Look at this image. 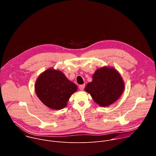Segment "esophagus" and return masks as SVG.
Returning <instances> with one entry per match:
<instances>
[{"label": "esophagus", "instance_id": "obj_1", "mask_svg": "<svg viewBox=\"0 0 156 156\" xmlns=\"http://www.w3.org/2000/svg\"><path fill=\"white\" fill-rule=\"evenodd\" d=\"M84 87H85V84H81L79 86V88L81 91H83L84 90Z\"/></svg>", "mask_w": 156, "mask_h": 156}]
</instances>
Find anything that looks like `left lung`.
I'll use <instances>...</instances> for the list:
<instances>
[{"mask_svg":"<svg viewBox=\"0 0 156 156\" xmlns=\"http://www.w3.org/2000/svg\"><path fill=\"white\" fill-rule=\"evenodd\" d=\"M125 89L124 81L120 74L113 67L103 66L93 75V81L85 87L99 105L106 107L117 101Z\"/></svg>","mask_w":156,"mask_h":156,"instance_id":"obj_1","label":"left lung"}]
</instances>
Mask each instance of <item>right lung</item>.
<instances>
[{
    "label": "right lung",
    "instance_id": "obj_1",
    "mask_svg": "<svg viewBox=\"0 0 156 156\" xmlns=\"http://www.w3.org/2000/svg\"><path fill=\"white\" fill-rule=\"evenodd\" d=\"M34 87L36 94L41 101L54 110L66 107L71 96L78 90L76 85L62 72L52 68L39 76Z\"/></svg>",
    "mask_w": 156,
    "mask_h": 156
}]
</instances>
